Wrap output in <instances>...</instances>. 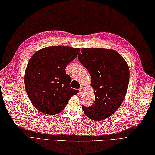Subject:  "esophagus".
<instances>
[{
    "instance_id": "1",
    "label": "esophagus",
    "mask_w": 155,
    "mask_h": 155,
    "mask_svg": "<svg viewBox=\"0 0 155 155\" xmlns=\"http://www.w3.org/2000/svg\"><path fill=\"white\" fill-rule=\"evenodd\" d=\"M84 88L83 86H81V88H79V93L82 94L83 93H84Z\"/></svg>"
}]
</instances>
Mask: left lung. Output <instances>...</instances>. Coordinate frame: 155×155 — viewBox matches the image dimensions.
<instances>
[{"mask_svg":"<svg viewBox=\"0 0 155 155\" xmlns=\"http://www.w3.org/2000/svg\"><path fill=\"white\" fill-rule=\"evenodd\" d=\"M78 56L81 63L88 71L95 101L91 107L82 106L84 114L93 120L111 116L124 98L129 82V68L124 59L111 49H81Z\"/></svg>","mask_w":155,"mask_h":155,"instance_id":"left-lung-1","label":"left lung"}]
</instances>
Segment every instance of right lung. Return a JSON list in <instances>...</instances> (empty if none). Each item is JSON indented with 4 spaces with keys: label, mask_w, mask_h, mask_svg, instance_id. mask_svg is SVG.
<instances>
[{
    "label": "right lung",
    "mask_w": 155,
    "mask_h": 155,
    "mask_svg": "<svg viewBox=\"0 0 155 155\" xmlns=\"http://www.w3.org/2000/svg\"><path fill=\"white\" fill-rule=\"evenodd\" d=\"M79 52L80 48L53 46L39 50L29 60L25 86L31 103L41 113H61L71 97L78 93L71 87V77L65 69Z\"/></svg>",
    "instance_id": "add662e5"
}]
</instances>
